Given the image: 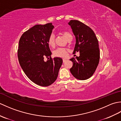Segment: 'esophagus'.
Listing matches in <instances>:
<instances>
[{
  "instance_id": "1",
  "label": "esophagus",
  "mask_w": 121,
  "mask_h": 121,
  "mask_svg": "<svg viewBox=\"0 0 121 121\" xmlns=\"http://www.w3.org/2000/svg\"><path fill=\"white\" fill-rule=\"evenodd\" d=\"M66 61V59H63V62H65Z\"/></svg>"
}]
</instances>
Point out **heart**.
<instances>
[{
	"mask_svg": "<svg viewBox=\"0 0 121 121\" xmlns=\"http://www.w3.org/2000/svg\"><path fill=\"white\" fill-rule=\"evenodd\" d=\"M62 34L63 35L66 39L72 37L71 34L68 31H63L62 32ZM47 43L48 45L51 47H54L55 46V37L53 34H51L49 36ZM68 50L65 48H58L53 51V55L55 56L61 58H65L68 56Z\"/></svg>",
	"mask_w": 121,
	"mask_h": 121,
	"instance_id": "b5f03b06",
	"label": "heart"
}]
</instances>
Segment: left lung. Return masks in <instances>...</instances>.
Here are the masks:
<instances>
[{"label": "left lung", "instance_id": "left-lung-1", "mask_svg": "<svg viewBox=\"0 0 121 121\" xmlns=\"http://www.w3.org/2000/svg\"><path fill=\"white\" fill-rule=\"evenodd\" d=\"M70 25L76 38L73 54L79 52V56L70 60L73 66L70 72L74 78L85 80L91 78L99 64L100 51L98 40L91 28L78 20H71Z\"/></svg>", "mask_w": 121, "mask_h": 121}]
</instances>
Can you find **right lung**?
Masks as SVG:
<instances>
[{"label":"right lung","instance_id":"right-lung-1","mask_svg":"<svg viewBox=\"0 0 121 121\" xmlns=\"http://www.w3.org/2000/svg\"><path fill=\"white\" fill-rule=\"evenodd\" d=\"M53 27L51 23L36 25L25 32L19 40L17 56L20 66L30 81L43 87L55 82L63 62L60 58L51 57L47 40ZM45 57L49 59L46 62Z\"/></svg>","mask_w":121,"mask_h":121}]
</instances>
